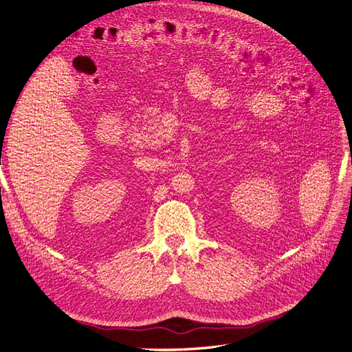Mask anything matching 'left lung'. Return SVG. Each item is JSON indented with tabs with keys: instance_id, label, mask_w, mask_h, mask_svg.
<instances>
[{
	"instance_id": "1",
	"label": "left lung",
	"mask_w": 352,
	"mask_h": 352,
	"mask_svg": "<svg viewBox=\"0 0 352 352\" xmlns=\"http://www.w3.org/2000/svg\"><path fill=\"white\" fill-rule=\"evenodd\" d=\"M351 164H352V162H351Z\"/></svg>"
}]
</instances>
